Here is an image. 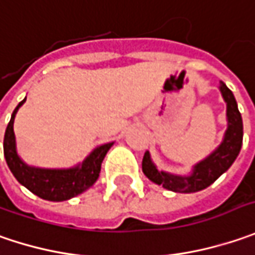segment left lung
I'll return each instance as SVG.
<instances>
[{
	"label": "left lung",
	"instance_id": "8db88e82",
	"mask_svg": "<svg viewBox=\"0 0 255 255\" xmlns=\"http://www.w3.org/2000/svg\"><path fill=\"white\" fill-rule=\"evenodd\" d=\"M218 88L227 106V129L220 145L204 160L194 164L190 174L187 175L158 170L147 151L142 158V172L149 181L162 185L165 190L174 193H197L211 185L233 165L243 145V118L231 90L223 81H220Z\"/></svg>",
	"mask_w": 255,
	"mask_h": 255
}]
</instances>
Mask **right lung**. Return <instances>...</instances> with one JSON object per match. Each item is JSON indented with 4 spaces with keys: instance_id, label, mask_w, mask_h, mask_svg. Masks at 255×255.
<instances>
[{
    "instance_id": "right-lung-1",
    "label": "right lung",
    "mask_w": 255,
    "mask_h": 255,
    "mask_svg": "<svg viewBox=\"0 0 255 255\" xmlns=\"http://www.w3.org/2000/svg\"><path fill=\"white\" fill-rule=\"evenodd\" d=\"M25 100L27 97L15 107L4 135V155L6 164L18 183L32 194L38 195L39 198L48 201H65L87 191L97 181L101 171V162L114 142H107L95 147L84 158L83 162H78L70 168H41L28 165L18 154L14 134V120L19 107L25 103Z\"/></svg>"
}]
</instances>
